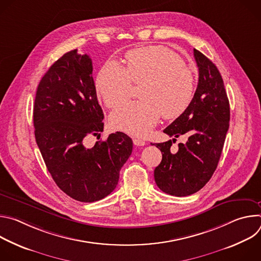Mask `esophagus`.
Instances as JSON below:
<instances>
[{"mask_svg":"<svg viewBox=\"0 0 261 261\" xmlns=\"http://www.w3.org/2000/svg\"><path fill=\"white\" fill-rule=\"evenodd\" d=\"M133 143L137 146H142L145 144V141L142 139H139V138H133Z\"/></svg>","mask_w":261,"mask_h":261,"instance_id":"1","label":"esophagus"}]
</instances>
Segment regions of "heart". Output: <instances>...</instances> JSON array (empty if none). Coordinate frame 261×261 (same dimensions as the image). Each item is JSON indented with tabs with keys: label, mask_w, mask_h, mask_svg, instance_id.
Instances as JSON below:
<instances>
[{
	"label": "heart",
	"mask_w": 261,
	"mask_h": 261,
	"mask_svg": "<svg viewBox=\"0 0 261 261\" xmlns=\"http://www.w3.org/2000/svg\"><path fill=\"white\" fill-rule=\"evenodd\" d=\"M127 67L115 60L107 61L96 77V89L106 106L114 108L125 102L131 83L142 84L139 101L128 102L110 116L117 130L143 136L152 130L161 115L175 119L187 109L195 89L193 71L171 50L146 46L126 54Z\"/></svg>",
	"instance_id": "obj_1"
}]
</instances>
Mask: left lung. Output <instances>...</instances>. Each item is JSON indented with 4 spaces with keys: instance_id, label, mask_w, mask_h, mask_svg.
<instances>
[{
    "instance_id": "8db88e82",
    "label": "left lung",
    "mask_w": 261,
    "mask_h": 261,
    "mask_svg": "<svg viewBox=\"0 0 261 261\" xmlns=\"http://www.w3.org/2000/svg\"><path fill=\"white\" fill-rule=\"evenodd\" d=\"M194 58L199 72L194 97L187 109L163 130L169 136L187 135L188 140L178 143L174 154L170 152L171 140L155 144L162 153V161L154 170L155 181L160 190L177 197L199 191L210 180L230 120L229 101L218 68L197 49Z\"/></svg>"
}]
</instances>
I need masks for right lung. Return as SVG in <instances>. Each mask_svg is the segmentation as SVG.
Listing matches in <instances>:
<instances>
[{
  "instance_id": "obj_1",
  "label": "right lung",
  "mask_w": 261,
  "mask_h": 261,
  "mask_svg": "<svg viewBox=\"0 0 261 261\" xmlns=\"http://www.w3.org/2000/svg\"><path fill=\"white\" fill-rule=\"evenodd\" d=\"M92 74L88 55L65 54L40 81L33 111L36 142L48 171L63 192L82 202L100 200L116 189L133 147L123 132L85 146L104 128Z\"/></svg>"
}]
</instances>
